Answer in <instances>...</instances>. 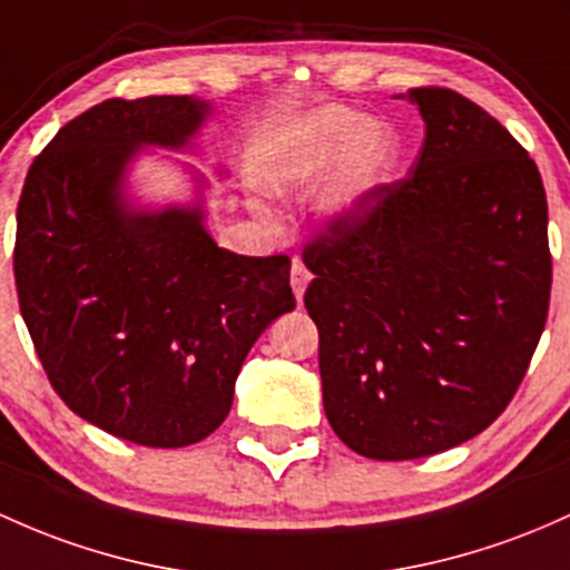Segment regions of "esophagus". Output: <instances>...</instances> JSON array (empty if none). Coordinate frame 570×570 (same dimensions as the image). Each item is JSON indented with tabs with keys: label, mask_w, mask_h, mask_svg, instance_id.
<instances>
[{
	"label": "esophagus",
	"mask_w": 570,
	"mask_h": 570,
	"mask_svg": "<svg viewBox=\"0 0 570 570\" xmlns=\"http://www.w3.org/2000/svg\"><path fill=\"white\" fill-rule=\"evenodd\" d=\"M289 281H292V292H295L297 303H303L305 286H308V281H311V273H308V267H305L303 262H299V259L292 262V275H289Z\"/></svg>",
	"instance_id": "obj_1"
}]
</instances>
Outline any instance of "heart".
Here are the masks:
<instances>
[{
	"label": "heart",
	"mask_w": 570,
	"mask_h": 570,
	"mask_svg": "<svg viewBox=\"0 0 570 570\" xmlns=\"http://www.w3.org/2000/svg\"><path fill=\"white\" fill-rule=\"evenodd\" d=\"M397 137L346 105H322L275 129L262 161V184L275 194L303 191L341 159L330 180L327 208L356 214L392 173Z\"/></svg>",
	"instance_id": "obj_1"
}]
</instances>
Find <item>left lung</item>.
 <instances>
[{
    "label": "left lung",
    "instance_id": "1",
    "mask_svg": "<svg viewBox=\"0 0 570 570\" xmlns=\"http://www.w3.org/2000/svg\"><path fill=\"white\" fill-rule=\"evenodd\" d=\"M424 146L311 243L324 414L371 460L460 446L503 414L547 324L552 256L535 161L452 89H411Z\"/></svg>",
    "mask_w": 570,
    "mask_h": 570
}]
</instances>
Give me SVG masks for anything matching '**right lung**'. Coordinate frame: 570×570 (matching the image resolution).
Returning a JSON list of instances; mask_svg holds the SVG:
<instances>
[{
	"instance_id": "add662e5",
	"label": "right lung",
	"mask_w": 570,
	"mask_h": 570,
	"mask_svg": "<svg viewBox=\"0 0 570 570\" xmlns=\"http://www.w3.org/2000/svg\"><path fill=\"white\" fill-rule=\"evenodd\" d=\"M210 112L197 97L94 105L37 156L18 203V303L53 390L80 419L140 446L214 433L256 337L295 308L289 256L216 246L203 173L191 170L189 205L129 199L137 156L191 151Z\"/></svg>"
}]
</instances>
